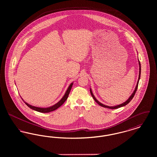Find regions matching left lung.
I'll return each instance as SVG.
<instances>
[{
  "label": "left lung",
  "instance_id": "left-lung-1",
  "mask_svg": "<svg viewBox=\"0 0 157 157\" xmlns=\"http://www.w3.org/2000/svg\"><path fill=\"white\" fill-rule=\"evenodd\" d=\"M138 63H139V67H140V68H139V70H140V71H139V76H138V81H137V83H136V86H135V88L134 92H132V94L131 95V96L129 97V98L127 99V101H126L125 102H124V103H122L121 104L115 105V106H110L105 105H104L103 104L101 103L99 101H98L97 99V98L95 97L94 95L93 94L92 91V90H91V88H90V94H91V95H92V98H94V99L95 100V101L98 104H99L100 106H103V107H104V108H109V109H117V108H120V107L124 106H125L126 105L128 104H129V102L132 99V98H133L134 97L135 94V92H136V90H137V88H138V85L139 81H140V76H141V63H140V62L139 59H138Z\"/></svg>",
  "mask_w": 157,
  "mask_h": 157
}]
</instances>
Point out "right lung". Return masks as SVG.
Masks as SVG:
<instances>
[{"instance_id": "obj_1", "label": "right lung", "mask_w": 157, "mask_h": 157, "mask_svg": "<svg viewBox=\"0 0 157 157\" xmlns=\"http://www.w3.org/2000/svg\"><path fill=\"white\" fill-rule=\"evenodd\" d=\"M73 83L74 82H72L69 85V86H68L67 90H66L63 97L62 98V99L60 100L58 102H57L56 104L53 105L51 106H49V107L41 108V107H37V106H35L31 105L28 104L27 102H26L23 99L22 97H21L22 99V100L23 101V102L25 103V104L28 107H29L30 109H33L34 111H37V112H42V113H48V112H52V111H53L57 109L58 108H59L60 106L66 101V100L67 99V97H68V95L69 94V92H70L71 88H72V86L73 85Z\"/></svg>"}]
</instances>
